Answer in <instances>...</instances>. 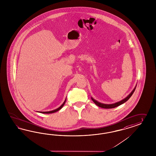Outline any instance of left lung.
<instances>
[{"label": "left lung", "mask_w": 156, "mask_h": 156, "mask_svg": "<svg viewBox=\"0 0 156 156\" xmlns=\"http://www.w3.org/2000/svg\"><path fill=\"white\" fill-rule=\"evenodd\" d=\"M136 86H137V85H136ZM136 86H135V87L134 88V89L132 90V91L128 95V96H127L125 98H124V99H122V100H121V101H119V102H116V103H114V104H102V103H101V102H99L98 101H96L95 99H94V98H92V97H91V98L92 99V101L94 102L95 104H96L98 106H99L100 108H104V109H112V108H115V107H117L118 106H119V105H122V104H123V103L126 102L128 101V99H129V98L131 97V96L132 95L133 93L134 92V91L136 90Z\"/></svg>", "instance_id": "1"}]
</instances>
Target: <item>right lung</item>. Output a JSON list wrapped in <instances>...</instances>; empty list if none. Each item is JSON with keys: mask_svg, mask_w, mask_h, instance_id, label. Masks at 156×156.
Returning a JSON list of instances; mask_svg holds the SVG:
<instances>
[{"mask_svg": "<svg viewBox=\"0 0 156 156\" xmlns=\"http://www.w3.org/2000/svg\"><path fill=\"white\" fill-rule=\"evenodd\" d=\"M66 98L65 100V101H64V102L63 103V104H62L61 106H60V107H59L58 108H57V109H55V110H51V111H49V112H37L38 113H43V114H51L53 113H55V112H57L58 111H59V110H61V109L63 108V106H64V105L65 104V102H66Z\"/></svg>", "mask_w": 156, "mask_h": 156, "instance_id": "right-lung-1", "label": "right lung"}]
</instances>
